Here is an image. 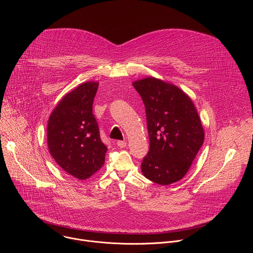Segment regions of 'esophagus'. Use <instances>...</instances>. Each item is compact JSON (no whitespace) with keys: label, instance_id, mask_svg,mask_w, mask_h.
<instances>
[{"label":"esophagus","instance_id":"obj_1","mask_svg":"<svg viewBox=\"0 0 253 253\" xmlns=\"http://www.w3.org/2000/svg\"><path fill=\"white\" fill-rule=\"evenodd\" d=\"M126 144H127L126 141H117V145H118V147H120V148L126 147Z\"/></svg>","mask_w":253,"mask_h":253}]
</instances>
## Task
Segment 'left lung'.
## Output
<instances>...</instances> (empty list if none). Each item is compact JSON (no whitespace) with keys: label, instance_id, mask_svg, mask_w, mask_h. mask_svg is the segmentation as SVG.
Segmentation results:
<instances>
[{"label":"left lung","instance_id":"8db88e82","mask_svg":"<svg viewBox=\"0 0 253 253\" xmlns=\"http://www.w3.org/2000/svg\"><path fill=\"white\" fill-rule=\"evenodd\" d=\"M146 110L150 148L141 163L143 175L160 185L181 180L204 141V130L191 98L155 77L133 83Z\"/></svg>","mask_w":253,"mask_h":253}]
</instances>
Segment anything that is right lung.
Listing matches in <instances>:
<instances>
[{"mask_svg":"<svg viewBox=\"0 0 253 253\" xmlns=\"http://www.w3.org/2000/svg\"><path fill=\"white\" fill-rule=\"evenodd\" d=\"M98 86V82L88 81L66 94L48 121L50 154L64 171L80 180L104 165L107 152L92 111Z\"/></svg>","mask_w":253,"mask_h":253,"instance_id":"right-lung-1","label":"right lung"}]
</instances>
